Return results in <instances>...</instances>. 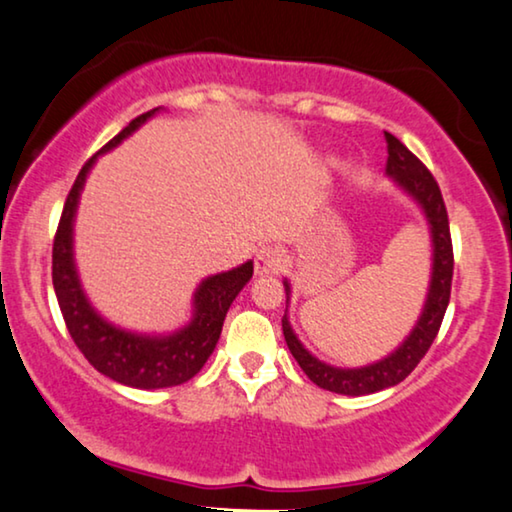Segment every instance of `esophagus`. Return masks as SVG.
Instances as JSON below:
<instances>
[{
    "label": "esophagus",
    "mask_w": 512,
    "mask_h": 512,
    "mask_svg": "<svg viewBox=\"0 0 512 512\" xmlns=\"http://www.w3.org/2000/svg\"><path fill=\"white\" fill-rule=\"evenodd\" d=\"M285 255L280 253L276 246H262L257 250L255 257V271L259 276H266V273H280L285 269Z\"/></svg>",
    "instance_id": "esophagus-1"
}]
</instances>
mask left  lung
<instances>
[{
	"instance_id": "8db88e82",
	"label": "left lung",
	"mask_w": 512,
	"mask_h": 512,
	"mask_svg": "<svg viewBox=\"0 0 512 512\" xmlns=\"http://www.w3.org/2000/svg\"><path fill=\"white\" fill-rule=\"evenodd\" d=\"M387 141V174L397 181L417 204L422 206L431 225V241H434V271H431V285L427 301H424V311L417 320L415 329L410 336L394 350L390 357L380 359L376 364L362 366V369H336L320 359H315L287 322L283 315V334L290 348L292 357L297 359L301 369L315 385L322 390L348 394V397H362V394H373L385 390V387L399 385L403 378L410 376V371L420 364V359L427 355V350L434 343V338L441 329L445 308L450 304L452 290V269H455V255H452V239H450V222L448 211H445V201L438 187L436 178L431 171L403 146V143L385 132ZM285 290L290 292V285L285 283Z\"/></svg>"
}]
</instances>
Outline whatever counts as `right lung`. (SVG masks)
Listing matches in <instances>:
<instances>
[{"mask_svg":"<svg viewBox=\"0 0 512 512\" xmlns=\"http://www.w3.org/2000/svg\"><path fill=\"white\" fill-rule=\"evenodd\" d=\"M157 109L134 118L118 136L106 143L99 153H106L113 146L141 127ZM97 153V155H99ZM97 155H92L83 169L78 171L74 185L64 201L60 225H57L53 241V287L60 304L64 325H67L76 348L95 366L99 373L115 383L141 387V390H160V387L183 385L197 376L206 359L218 343L222 322L243 290V285L253 278V262L241 264L239 269L206 278L194 294V320L174 336H139L99 318L95 308L88 304L78 283L74 269V253H71V229H74V213L78 194L85 183V176Z\"/></svg>","mask_w":512,"mask_h":512,"instance_id":"right-lung-1","label":"right lung"}]
</instances>
